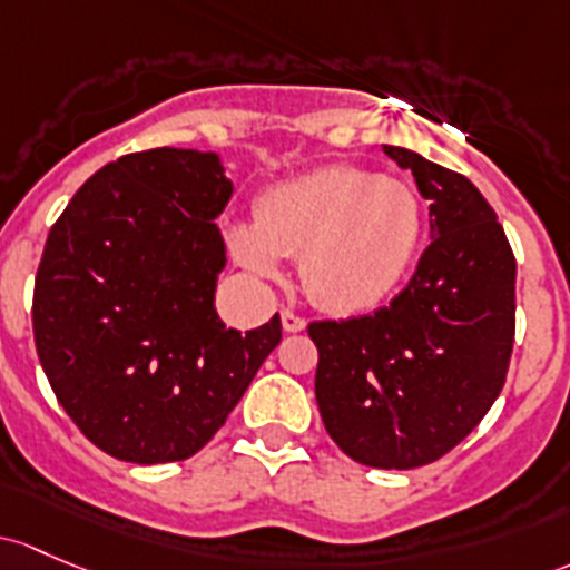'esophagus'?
I'll return each mask as SVG.
<instances>
[{"label":"esophagus","mask_w":570,"mask_h":570,"mask_svg":"<svg viewBox=\"0 0 570 570\" xmlns=\"http://www.w3.org/2000/svg\"><path fill=\"white\" fill-rule=\"evenodd\" d=\"M281 325H284L286 333H301V331H305V325H308V322H305L303 316L292 314V311H281Z\"/></svg>","instance_id":"34e87169"}]
</instances>
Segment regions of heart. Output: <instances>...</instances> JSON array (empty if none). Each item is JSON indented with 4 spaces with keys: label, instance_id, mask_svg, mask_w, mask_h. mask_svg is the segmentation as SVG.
Instances as JSON below:
<instances>
[{
    "label": "heart",
    "instance_id": "obj_1",
    "mask_svg": "<svg viewBox=\"0 0 570 570\" xmlns=\"http://www.w3.org/2000/svg\"><path fill=\"white\" fill-rule=\"evenodd\" d=\"M423 235L417 194L395 177L361 166H320L273 185L256 202V220H232L226 245L239 267L284 278L301 256L311 301L357 314L393 295Z\"/></svg>",
    "mask_w": 570,
    "mask_h": 570
}]
</instances>
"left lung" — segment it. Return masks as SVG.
<instances>
[{"label":"left lung","instance_id":"obj_1","mask_svg":"<svg viewBox=\"0 0 570 570\" xmlns=\"http://www.w3.org/2000/svg\"><path fill=\"white\" fill-rule=\"evenodd\" d=\"M429 199L431 245L391 305L311 322L316 404L335 445L376 470L445 456L505 385L517 314V259L494 209L466 177L382 144Z\"/></svg>","mask_w":570,"mask_h":570}]
</instances>
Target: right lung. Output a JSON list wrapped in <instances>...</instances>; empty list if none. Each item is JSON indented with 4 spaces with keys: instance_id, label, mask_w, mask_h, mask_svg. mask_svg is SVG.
<instances>
[{
    "instance_id": "add662e5",
    "label": "right lung",
    "mask_w": 570,
    "mask_h": 570,
    "mask_svg": "<svg viewBox=\"0 0 570 570\" xmlns=\"http://www.w3.org/2000/svg\"><path fill=\"white\" fill-rule=\"evenodd\" d=\"M218 153L158 147L106 164L48 232L35 278L40 365L89 442L134 464L213 440L281 341L215 311L232 199Z\"/></svg>"
}]
</instances>
